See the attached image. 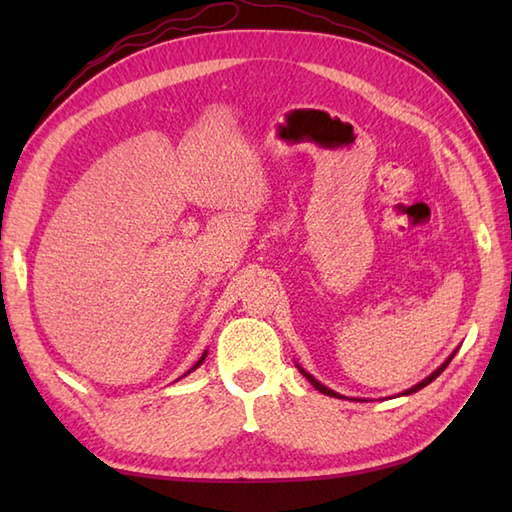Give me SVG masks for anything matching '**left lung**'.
Returning a JSON list of instances; mask_svg holds the SVG:
<instances>
[{"instance_id":"1","label":"left lung","mask_w":512,"mask_h":512,"mask_svg":"<svg viewBox=\"0 0 512 512\" xmlns=\"http://www.w3.org/2000/svg\"><path fill=\"white\" fill-rule=\"evenodd\" d=\"M455 352H458V350H455ZM455 352H453V354H451V356L447 358V361H444V363H442V365H440V367L436 369V372H433V374H429V376H427V378H424V380H420V383H418V385H413L411 389H407V391H402V396L416 394V391H418V389H422V387H427L429 383H433V380H436V378H438V376H440V374L444 372V369H447V365L451 363V358L455 356ZM297 367H299V365H297ZM299 372H301L303 376H306V378L310 380V385H314V387H317V389L321 391V394H325V396H332V398H345V396H341V394H336V391H334V389H328V387H325V385H321L317 378H314L312 374H308V372H306V369H301V367H299Z\"/></svg>"}]
</instances>
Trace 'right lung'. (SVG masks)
Masks as SVG:
<instances>
[{
  "label": "right lung",
  "instance_id": "obj_1",
  "mask_svg": "<svg viewBox=\"0 0 512 512\" xmlns=\"http://www.w3.org/2000/svg\"><path fill=\"white\" fill-rule=\"evenodd\" d=\"M204 358H206V352H204V354H202V356H200V361H198V363H195V365H193V367H191V369H189V372H187V374H191V372H193V369H195V367H200V365H202V363H204Z\"/></svg>",
  "mask_w": 512,
  "mask_h": 512
}]
</instances>
